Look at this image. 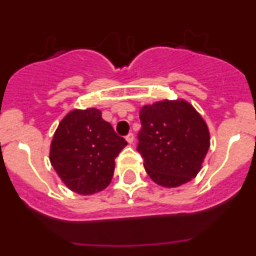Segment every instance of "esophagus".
<instances>
[{
	"mask_svg": "<svg viewBox=\"0 0 256 256\" xmlns=\"http://www.w3.org/2000/svg\"><path fill=\"white\" fill-rule=\"evenodd\" d=\"M126 141H128V144H132L134 142V134H128V135H126Z\"/></svg>",
	"mask_w": 256,
	"mask_h": 256,
	"instance_id": "34e87169",
	"label": "esophagus"
}]
</instances>
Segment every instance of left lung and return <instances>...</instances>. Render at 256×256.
<instances>
[{
	"label": "left lung",
	"instance_id": "obj_1",
	"mask_svg": "<svg viewBox=\"0 0 256 256\" xmlns=\"http://www.w3.org/2000/svg\"><path fill=\"white\" fill-rule=\"evenodd\" d=\"M138 151L147 174L164 187L197 176L209 148L204 120L184 100L154 102L140 110Z\"/></svg>",
	"mask_w": 256,
	"mask_h": 256
}]
</instances>
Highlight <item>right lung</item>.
<instances>
[{"label":"right lung","instance_id":"right-lung-1","mask_svg":"<svg viewBox=\"0 0 256 256\" xmlns=\"http://www.w3.org/2000/svg\"><path fill=\"white\" fill-rule=\"evenodd\" d=\"M126 144L98 109L73 110L54 134L49 158L66 187L92 194L109 186L115 158Z\"/></svg>","mask_w":256,"mask_h":256}]
</instances>
